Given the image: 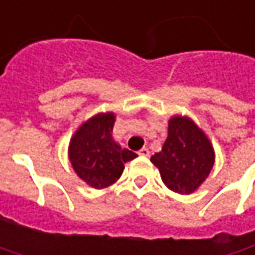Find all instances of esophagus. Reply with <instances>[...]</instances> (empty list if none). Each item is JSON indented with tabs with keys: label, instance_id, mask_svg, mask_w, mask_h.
<instances>
[{
	"label": "esophagus",
	"instance_id": "1",
	"mask_svg": "<svg viewBox=\"0 0 255 255\" xmlns=\"http://www.w3.org/2000/svg\"><path fill=\"white\" fill-rule=\"evenodd\" d=\"M138 154L141 155V156H149V151H148V148H142V149H139V152Z\"/></svg>",
	"mask_w": 255,
	"mask_h": 255
}]
</instances>
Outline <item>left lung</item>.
Returning <instances> with one entry per match:
<instances>
[{"label": "left lung", "mask_w": 255, "mask_h": 255, "mask_svg": "<svg viewBox=\"0 0 255 255\" xmlns=\"http://www.w3.org/2000/svg\"><path fill=\"white\" fill-rule=\"evenodd\" d=\"M215 148L209 136L186 116H172L162 151L151 156L168 189L180 195L196 192L215 165Z\"/></svg>", "instance_id": "8db88e82"}]
</instances>
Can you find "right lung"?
<instances>
[{"label":"right lung","instance_id":"1","mask_svg":"<svg viewBox=\"0 0 255 255\" xmlns=\"http://www.w3.org/2000/svg\"><path fill=\"white\" fill-rule=\"evenodd\" d=\"M116 114L97 113L75 131L69 142V161L76 175L94 189L117 182L124 163L136 158L135 152L121 148L113 138Z\"/></svg>","mask_w":255,"mask_h":255}]
</instances>
